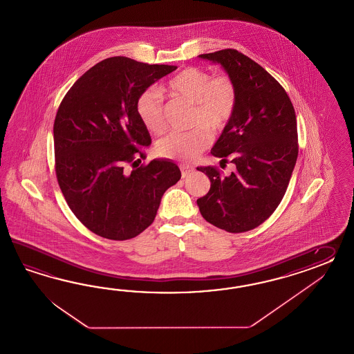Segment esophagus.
<instances>
[{"instance_id": "obj_1", "label": "esophagus", "mask_w": 354, "mask_h": 354, "mask_svg": "<svg viewBox=\"0 0 354 354\" xmlns=\"http://www.w3.org/2000/svg\"><path fill=\"white\" fill-rule=\"evenodd\" d=\"M179 167H180L183 178H187V176L193 171V166H189V165H184V163H183Z\"/></svg>"}]
</instances>
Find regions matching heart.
<instances>
[{
  "label": "heart",
  "mask_w": 354,
  "mask_h": 354,
  "mask_svg": "<svg viewBox=\"0 0 354 354\" xmlns=\"http://www.w3.org/2000/svg\"><path fill=\"white\" fill-rule=\"evenodd\" d=\"M167 88L174 95L194 103L192 124L199 126L189 131H172L157 143L156 149L165 158L192 160L210 145L209 128L216 133L230 122L237 104L236 85L227 75L212 76L206 69L188 67L172 77ZM136 109L148 131L162 133L166 121L161 93L153 88L144 91Z\"/></svg>",
  "instance_id": "1"
}]
</instances>
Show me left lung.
<instances>
[{"mask_svg": "<svg viewBox=\"0 0 354 354\" xmlns=\"http://www.w3.org/2000/svg\"><path fill=\"white\" fill-rule=\"evenodd\" d=\"M201 59L218 63L237 90V104L211 154L234 163L223 176L216 167H197L210 179V191L197 200L203 219L230 233L254 230L282 201L297 163L295 109L285 88L257 62L234 48Z\"/></svg>", "mask_w": 354, "mask_h": 354, "instance_id": "left-lung-1", "label": "left lung"}]
</instances>
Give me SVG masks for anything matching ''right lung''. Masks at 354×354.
Here are the masks:
<instances>
[{
	"instance_id": "add662e5",
	"label": "right lung",
	"mask_w": 354,
	"mask_h": 354,
	"mask_svg": "<svg viewBox=\"0 0 354 354\" xmlns=\"http://www.w3.org/2000/svg\"><path fill=\"white\" fill-rule=\"evenodd\" d=\"M176 68L108 57L80 77L59 105L57 183L77 219L100 237L124 241L140 234L156 218L163 193L182 176L170 160L139 168L135 161L151 145L138 100ZM124 162L133 165L131 172L124 170Z\"/></svg>"
}]
</instances>
